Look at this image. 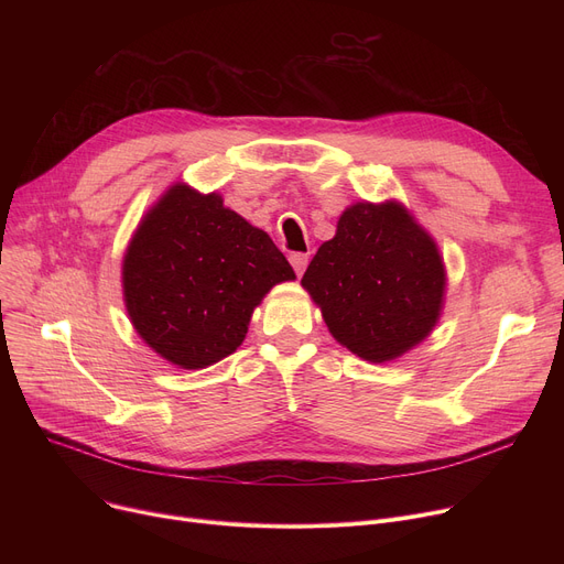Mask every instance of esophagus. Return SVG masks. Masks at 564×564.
<instances>
[{
    "label": "esophagus",
    "instance_id": "obj_1",
    "mask_svg": "<svg viewBox=\"0 0 564 564\" xmlns=\"http://www.w3.org/2000/svg\"><path fill=\"white\" fill-rule=\"evenodd\" d=\"M290 264L294 267V272L302 276L308 264V253H290Z\"/></svg>",
    "mask_w": 564,
    "mask_h": 564
}]
</instances>
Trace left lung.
Returning a JSON list of instances; mask_svg holds the SVG:
<instances>
[{"label": "left lung", "mask_w": 564, "mask_h": 564, "mask_svg": "<svg viewBox=\"0 0 564 564\" xmlns=\"http://www.w3.org/2000/svg\"><path fill=\"white\" fill-rule=\"evenodd\" d=\"M302 285L343 347L387 364L434 332L448 276L434 237L391 198L345 207Z\"/></svg>", "instance_id": "1"}]
</instances>
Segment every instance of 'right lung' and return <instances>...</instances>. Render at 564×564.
Returning a JSON list of instances; mask_svg holds the SVG:
<instances>
[{
	"label": "right lung",
	"mask_w": 564,
	"mask_h": 564,
	"mask_svg": "<svg viewBox=\"0 0 564 564\" xmlns=\"http://www.w3.org/2000/svg\"><path fill=\"white\" fill-rule=\"evenodd\" d=\"M294 279L270 235L226 207L221 194L187 183H173L148 207L121 270L134 332L183 370L226 359L264 294Z\"/></svg>",
	"instance_id": "add662e5"
}]
</instances>
